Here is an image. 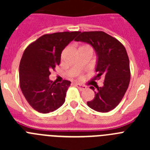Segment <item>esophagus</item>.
<instances>
[{
	"mask_svg": "<svg viewBox=\"0 0 150 150\" xmlns=\"http://www.w3.org/2000/svg\"><path fill=\"white\" fill-rule=\"evenodd\" d=\"M75 86L79 88V90H81V91H83V90L86 89V86H83V85L79 84V83H75Z\"/></svg>",
	"mask_w": 150,
	"mask_h": 150,
	"instance_id": "1",
	"label": "esophagus"
}]
</instances>
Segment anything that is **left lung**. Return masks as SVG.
<instances>
[{"label": "left lung", "mask_w": 150, "mask_h": 150, "mask_svg": "<svg viewBox=\"0 0 150 150\" xmlns=\"http://www.w3.org/2000/svg\"><path fill=\"white\" fill-rule=\"evenodd\" d=\"M75 41L86 43L96 52L97 62L94 79L104 78V86H97L93 100L88 107L98 112H107L120 104L130 83L129 59L125 48L120 41L103 31L79 32ZM90 88L95 90L93 86Z\"/></svg>", "instance_id": "obj_1"}]
</instances>
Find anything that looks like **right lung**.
Returning a JSON list of instances; mask_svg holds the SVG:
<instances>
[{"label":"right lung","instance_id":"1","mask_svg":"<svg viewBox=\"0 0 150 150\" xmlns=\"http://www.w3.org/2000/svg\"><path fill=\"white\" fill-rule=\"evenodd\" d=\"M79 33L44 34L24 51L19 64L20 88L28 104L39 112H53L65 101L71 82L55 83L49 76L60 64L62 52Z\"/></svg>","mask_w":150,"mask_h":150}]
</instances>
